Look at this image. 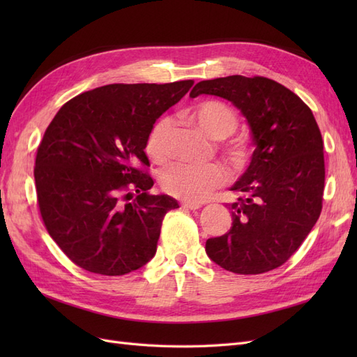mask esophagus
I'll return each instance as SVG.
<instances>
[{
    "label": "esophagus",
    "instance_id": "1",
    "mask_svg": "<svg viewBox=\"0 0 357 357\" xmlns=\"http://www.w3.org/2000/svg\"><path fill=\"white\" fill-rule=\"evenodd\" d=\"M181 207H183V208H186V210H198V208H201V207H202V205H201V204H198V202L185 201V202H181Z\"/></svg>",
    "mask_w": 357,
    "mask_h": 357
}]
</instances>
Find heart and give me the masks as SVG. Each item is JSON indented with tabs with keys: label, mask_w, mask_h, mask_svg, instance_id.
<instances>
[{
	"label": "heart",
	"mask_w": 357,
	"mask_h": 357,
	"mask_svg": "<svg viewBox=\"0 0 357 357\" xmlns=\"http://www.w3.org/2000/svg\"><path fill=\"white\" fill-rule=\"evenodd\" d=\"M185 116L192 123L211 138L220 139L231 135L238 117L229 105L220 101H204L189 109ZM169 134H171V119L162 117L152 126L147 135L146 153L155 162H164L169 153ZM228 180L226 171L215 164H186L177 162L160 171L159 181L160 186L169 195L186 201H204L210 193L225 185Z\"/></svg>",
	"instance_id": "b5f03b06"
}]
</instances>
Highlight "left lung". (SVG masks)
Instances as JSON below:
<instances>
[{"label":"left lung","instance_id":"left-lung-1","mask_svg":"<svg viewBox=\"0 0 357 357\" xmlns=\"http://www.w3.org/2000/svg\"><path fill=\"white\" fill-rule=\"evenodd\" d=\"M231 101L255 143L252 162L231 190L229 232L205 243L214 264L235 274H262L283 265L316 225L325 188L323 139L312 112L283 84L228 75L195 84L190 96Z\"/></svg>","mask_w":357,"mask_h":357}]
</instances>
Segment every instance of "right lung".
<instances>
[{
	"label": "right lung",
	"mask_w": 357,
	"mask_h": 357,
	"mask_svg": "<svg viewBox=\"0 0 357 357\" xmlns=\"http://www.w3.org/2000/svg\"><path fill=\"white\" fill-rule=\"evenodd\" d=\"M192 84H107L53 117L37 150V199L49 235L77 266L125 275L155 256L164 215L178 202L147 192L153 180L143 171L146 142ZM132 191L135 202L125 204Z\"/></svg>",
	"instance_id": "add662e5"
}]
</instances>
